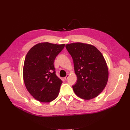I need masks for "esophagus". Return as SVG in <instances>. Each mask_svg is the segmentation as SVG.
Returning <instances> with one entry per match:
<instances>
[{
	"label": "esophagus",
	"instance_id": "esophagus-1",
	"mask_svg": "<svg viewBox=\"0 0 130 130\" xmlns=\"http://www.w3.org/2000/svg\"><path fill=\"white\" fill-rule=\"evenodd\" d=\"M69 74H68L67 75V76H66L65 78H64V79H65V80H67L68 79V78H69Z\"/></svg>",
	"mask_w": 130,
	"mask_h": 130
}]
</instances>
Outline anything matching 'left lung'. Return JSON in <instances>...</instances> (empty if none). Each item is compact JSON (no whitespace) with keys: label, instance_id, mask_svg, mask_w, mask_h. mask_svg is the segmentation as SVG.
I'll return each mask as SVG.
<instances>
[{"label":"left lung","instance_id":"1","mask_svg":"<svg viewBox=\"0 0 130 130\" xmlns=\"http://www.w3.org/2000/svg\"><path fill=\"white\" fill-rule=\"evenodd\" d=\"M73 58L76 83L74 92L80 98L89 100L97 96L106 87L108 69L101 52L90 44L76 42L66 45Z\"/></svg>","mask_w":130,"mask_h":130}]
</instances>
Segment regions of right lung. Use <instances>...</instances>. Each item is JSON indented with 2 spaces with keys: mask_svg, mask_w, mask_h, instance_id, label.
Wrapping results in <instances>:
<instances>
[{
  "mask_svg": "<svg viewBox=\"0 0 130 130\" xmlns=\"http://www.w3.org/2000/svg\"><path fill=\"white\" fill-rule=\"evenodd\" d=\"M64 47L65 44L39 43L27 54L23 70L24 83L36 100L50 102L58 96L62 82L56 75L54 62Z\"/></svg>",
  "mask_w": 130,
  "mask_h": 130,
  "instance_id": "obj_1",
  "label": "right lung"
}]
</instances>
